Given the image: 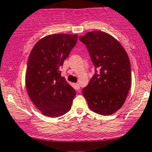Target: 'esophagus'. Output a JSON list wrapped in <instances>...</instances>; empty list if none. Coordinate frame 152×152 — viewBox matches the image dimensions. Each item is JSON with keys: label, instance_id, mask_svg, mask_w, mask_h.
<instances>
[{"label": "esophagus", "instance_id": "esophagus-1", "mask_svg": "<svg viewBox=\"0 0 152 152\" xmlns=\"http://www.w3.org/2000/svg\"><path fill=\"white\" fill-rule=\"evenodd\" d=\"M75 86H76V89H77V90H79V89H80V85H79V83H75Z\"/></svg>", "mask_w": 152, "mask_h": 152}]
</instances>
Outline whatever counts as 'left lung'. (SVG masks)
<instances>
[{"label": "left lung", "instance_id": "left-lung-1", "mask_svg": "<svg viewBox=\"0 0 152 152\" xmlns=\"http://www.w3.org/2000/svg\"><path fill=\"white\" fill-rule=\"evenodd\" d=\"M79 40L86 45L94 65L100 70L82 94L91 111L104 116L114 114L124 104L132 85L126 51L117 39L104 31H90Z\"/></svg>", "mask_w": 152, "mask_h": 152}]
</instances>
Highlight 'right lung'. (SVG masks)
<instances>
[{"mask_svg": "<svg viewBox=\"0 0 152 152\" xmlns=\"http://www.w3.org/2000/svg\"><path fill=\"white\" fill-rule=\"evenodd\" d=\"M77 39V34L48 35L31 50L26 71V90L44 116L58 117L70 111L76 92L59 69Z\"/></svg>", "mask_w": 152, "mask_h": 152, "instance_id": "obj_1", "label": "right lung"}]
</instances>
